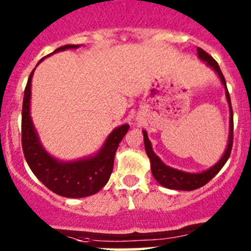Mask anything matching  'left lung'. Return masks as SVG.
<instances>
[{
	"mask_svg": "<svg viewBox=\"0 0 251 251\" xmlns=\"http://www.w3.org/2000/svg\"><path fill=\"white\" fill-rule=\"evenodd\" d=\"M198 55L201 60L207 63V65L212 68L215 72L219 74L220 78H221V82L224 83L225 88H226V97L227 102L229 104V111H231V120H229V138H228V146H227L226 151H225L224 156L221 158V160L216 164V165L212 166L211 169H209L207 171L201 174H188L183 173V171L176 170V169L169 168L166 166L158 156L155 155V153L151 149V144L148 140V136H147L146 131H143V137H144V147H146L147 155L151 159V174H153L154 178L161 184V186L166 187V188L170 189H178V191H194V189H198L201 187L205 186L210 179L214 178L219 171L224 168V165L226 164V161L228 160L229 155H231L232 146H233V110H232V104H231V97H229L228 90H227L226 86V80H225L224 74H222L221 69H220L219 64H217L216 60L211 57V55L207 54L204 50L198 48Z\"/></svg>",
	"mask_w": 251,
	"mask_h": 251,
	"instance_id": "left-lung-1",
	"label": "left lung"
}]
</instances>
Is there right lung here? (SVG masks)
<instances>
[{
    "mask_svg": "<svg viewBox=\"0 0 251 251\" xmlns=\"http://www.w3.org/2000/svg\"><path fill=\"white\" fill-rule=\"evenodd\" d=\"M77 47V45H65L57 48L54 52ZM32 74L34 70L25 86L22 110V146L27 165L35 176L50 191L54 192L58 196L67 198H83L96 194L109 181L115 151L124 136L127 133L130 126L126 124L116 127L108 136L104 146L96 156L74 163H62L55 160L48 155L47 151L40 144L30 118Z\"/></svg>",
    "mask_w": 251,
    "mask_h": 251,
    "instance_id": "add662e5",
    "label": "right lung"
}]
</instances>
